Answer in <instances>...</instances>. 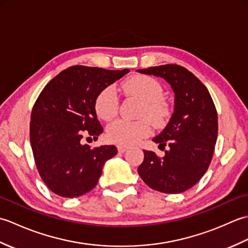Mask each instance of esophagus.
<instances>
[{
    "label": "esophagus",
    "instance_id": "1",
    "mask_svg": "<svg viewBox=\"0 0 248 248\" xmlns=\"http://www.w3.org/2000/svg\"><path fill=\"white\" fill-rule=\"evenodd\" d=\"M117 149H118L119 154H124V152H125V151L128 150V147L127 146H118Z\"/></svg>",
    "mask_w": 248,
    "mask_h": 248
}]
</instances>
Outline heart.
Masks as SVG:
<instances>
[{"mask_svg":"<svg viewBox=\"0 0 248 248\" xmlns=\"http://www.w3.org/2000/svg\"><path fill=\"white\" fill-rule=\"evenodd\" d=\"M124 89L143 102L139 116L146 119L136 121L116 119L108 125L107 138L114 144L130 146L150 135L151 127L149 120L155 127L164 124L168 116V107L163 100L164 91L162 85L151 77H131L124 83ZM118 108L119 100L113 85L105 86L98 93L94 99V109L99 118L110 120L117 115ZM147 119L149 120L147 121Z\"/></svg>","mask_w":248,"mask_h":248,"instance_id":"b5f03b06","label":"heart"}]
</instances>
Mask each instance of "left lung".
Masks as SVG:
<instances>
[{
    "instance_id": "8db88e82",
    "label": "left lung",
    "mask_w": 248,
    "mask_h": 248,
    "mask_svg": "<svg viewBox=\"0 0 248 248\" xmlns=\"http://www.w3.org/2000/svg\"><path fill=\"white\" fill-rule=\"evenodd\" d=\"M163 78L175 93V108L165 129L152 140L165 155L144 150L139 175L149 187L166 194L191 188L208 170L217 140V113L209 91L191 71L175 64L139 69Z\"/></svg>"
}]
</instances>
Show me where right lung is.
I'll use <instances>...</instances> for the list:
<instances>
[{"instance_id": "right-lung-1", "label": "right lung", "mask_w": 248, "mask_h": 248, "mask_svg": "<svg viewBox=\"0 0 248 248\" xmlns=\"http://www.w3.org/2000/svg\"><path fill=\"white\" fill-rule=\"evenodd\" d=\"M129 71L72 66L52 78L37 98L31 114V146L41 179L59 196L73 198L92 191L104 163L117 155L113 145L91 148L81 140L84 135L98 140L103 132L94 99Z\"/></svg>"}]
</instances>
